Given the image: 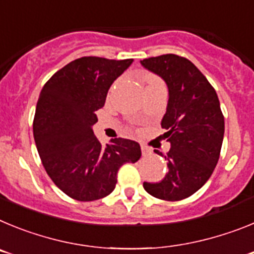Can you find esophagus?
<instances>
[{
	"instance_id": "34e87169",
	"label": "esophagus",
	"mask_w": 254,
	"mask_h": 254,
	"mask_svg": "<svg viewBox=\"0 0 254 254\" xmlns=\"http://www.w3.org/2000/svg\"><path fill=\"white\" fill-rule=\"evenodd\" d=\"M141 151H142V155H151L152 151L147 146H141Z\"/></svg>"
}]
</instances>
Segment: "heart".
I'll return each instance as SVG.
<instances>
[{"instance_id": "obj_1", "label": "heart", "mask_w": 254, "mask_h": 254, "mask_svg": "<svg viewBox=\"0 0 254 254\" xmlns=\"http://www.w3.org/2000/svg\"><path fill=\"white\" fill-rule=\"evenodd\" d=\"M159 80H156V78H150V84H152V82H158Z\"/></svg>"}]
</instances>
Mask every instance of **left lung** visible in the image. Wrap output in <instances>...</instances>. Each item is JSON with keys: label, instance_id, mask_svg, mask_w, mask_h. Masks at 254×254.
Listing matches in <instances>:
<instances>
[{"label": "left lung", "instance_id": "1", "mask_svg": "<svg viewBox=\"0 0 254 254\" xmlns=\"http://www.w3.org/2000/svg\"><path fill=\"white\" fill-rule=\"evenodd\" d=\"M141 64L163 78L169 93L161 120L167 129L163 136L170 143L164 156L169 172L159 183L143 182V188L156 198L179 201L202 187L216 167L225 129L219 98L187 58L163 55L141 61Z\"/></svg>", "mask_w": 254, "mask_h": 254}]
</instances>
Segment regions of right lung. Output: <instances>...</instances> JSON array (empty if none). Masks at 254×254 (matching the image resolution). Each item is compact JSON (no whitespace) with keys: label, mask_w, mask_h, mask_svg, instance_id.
I'll return each instance as SVG.
<instances>
[{"label":"right lung","mask_w":254,"mask_h":254,"mask_svg":"<svg viewBox=\"0 0 254 254\" xmlns=\"http://www.w3.org/2000/svg\"><path fill=\"white\" fill-rule=\"evenodd\" d=\"M133 60L82 57L69 62L40 91L33 133L43 167L71 198L87 202L108 196L125 163L141 158L138 142L112 138L103 146L94 134L95 112Z\"/></svg>","instance_id":"obj_1"}]
</instances>
